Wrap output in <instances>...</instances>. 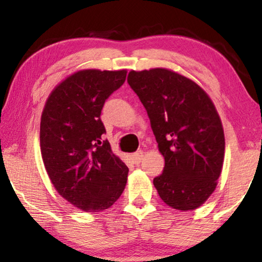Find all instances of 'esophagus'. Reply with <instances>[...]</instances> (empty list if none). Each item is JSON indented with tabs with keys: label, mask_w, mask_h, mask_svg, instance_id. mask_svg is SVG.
Instances as JSON below:
<instances>
[{
	"label": "esophagus",
	"mask_w": 262,
	"mask_h": 262,
	"mask_svg": "<svg viewBox=\"0 0 262 262\" xmlns=\"http://www.w3.org/2000/svg\"><path fill=\"white\" fill-rule=\"evenodd\" d=\"M132 159H133L134 164H140L141 160L144 159V151H143V150H139V151H137L135 154L132 155Z\"/></svg>",
	"instance_id": "obj_1"
}]
</instances>
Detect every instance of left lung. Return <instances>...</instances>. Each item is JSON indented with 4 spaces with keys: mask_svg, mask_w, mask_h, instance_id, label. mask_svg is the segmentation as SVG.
<instances>
[{
    "mask_svg": "<svg viewBox=\"0 0 262 262\" xmlns=\"http://www.w3.org/2000/svg\"><path fill=\"white\" fill-rule=\"evenodd\" d=\"M128 83L148 112L165 159L154 179L159 196L173 209H197L223 169L224 130L214 103L198 83L170 69L132 70Z\"/></svg>",
    "mask_w": 262,
    "mask_h": 262,
    "instance_id": "left-lung-1",
    "label": "left lung"
}]
</instances>
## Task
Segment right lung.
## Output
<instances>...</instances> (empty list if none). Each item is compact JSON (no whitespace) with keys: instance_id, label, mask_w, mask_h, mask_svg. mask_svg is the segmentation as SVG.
I'll list each match as a JSON object with an SVG mask.
<instances>
[{"instance_id":"obj_1","label":"right lung","mask_w":262,"mask_h":262,"mask_svg":"<svg viewBox=\"0 0 262 262\" xmlns=\"http://www.w3.org/2000/svg\"><path fill=\"white\" fill-rule=\"evenodd\" d=\"M127 70L85 69L58 83L40 118V152L56 192L83 212L110 208L121 197L128 167L102 141L104 101L125 81Z\"/></svg>"}]
</instances>
